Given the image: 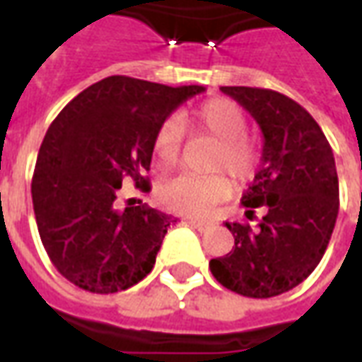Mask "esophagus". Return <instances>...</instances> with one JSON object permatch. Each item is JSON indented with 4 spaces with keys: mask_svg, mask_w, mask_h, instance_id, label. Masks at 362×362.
I'll return each mask as SVG.
<instances>
[{
    "mask_svg": "<svg viewBox=\"0 0 362 362\" xmlns=\"http://www.w3.org/2000/svg\"><path fill=\"white\" fill-rule=\"evenodd\" d=\"M188 223L194 228H197V230H207V228H209L213 225L211 221H207V219H194V217H189Z\"/></svg>",
    "mask_w": 362,
    "mask_h": 362,
    "instance_id": "obj_1",
    "label": "esophagus"
}]
</instances>
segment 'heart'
Returning <instances> with one entry per match:
<instances>
[{
	"label": "heart",
	"instance_id": "b5f03b06",
	"mask_svg": "<svg viewBox=\"0 0 362 362\" xmlns=\"http://www.w3.org/2000/svg\"><path fill=\"white\" fill-rule=\"evenodd\" d=\"M189 122L217 139L209 168L227 170L236 182L252 180L259 165L258 145L246 132V114L228 98H211L189 114ZM184 141L180 119L168 116L153 135V153L165 166L178 163ZM158 199L182 215H204L233 194V184L223 173H182L158 184Z\"/></svg>",
	"mask_w": 362,
	"mask_h": 362
}]
</instances>
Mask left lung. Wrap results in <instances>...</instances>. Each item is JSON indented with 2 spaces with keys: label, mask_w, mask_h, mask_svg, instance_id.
Returning a JSON list of instances; mask_svg holds the SVG:
<instances>
[{
  "label": "left lung",
  "mask_w": 362,
  "mask_h": 362,
  "mask_svg": "<svg viewBox=\"0 0 362 362\" xmlns=\"http://www.w3.org/2000/svg\"><path fill=\"white\" fill-rule=\"evenodd\" d=\"M250 112L264 134L262 168L243 196L258 227L225 223L233 250L209 262L213 277L236 295L269 298L303 283L326 252L339 211V182L326 135L303 106L272 89L221 87Z\"/></svg>",
  "instance_id": "obj_1"
}]
</instances>
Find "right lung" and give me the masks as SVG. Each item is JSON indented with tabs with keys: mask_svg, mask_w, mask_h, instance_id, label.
Returning <instances> with one entry per match:
<instances>
[{
	"mask_svg": "<svg viewBox=\"0 0 362 362\" xmlns=\"http://www.w3.org/2000/svg\"><path fill=\"white\" fill-rule=\"evenodd\" d=\"M204 87H166L112 75L75 96L46 132L33 174V205L44 250L75 287L110 295L155 266L173 215L116 194L129 178L149 192L153 135Z\"/></svg>",
	"mask_w": 362,
	"mask_h": 362,
	"instance_id": "1",
	"label": "right lung"
}]
</instances>
